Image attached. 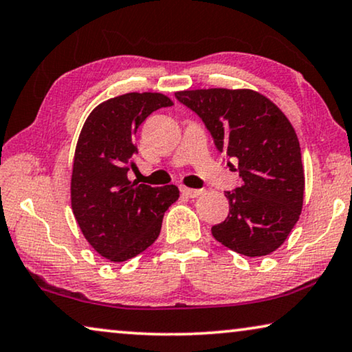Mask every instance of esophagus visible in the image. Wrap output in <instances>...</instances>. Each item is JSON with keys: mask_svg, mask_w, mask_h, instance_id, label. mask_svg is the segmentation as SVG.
I'll return each instance as SVG.
<instances>
[{"mask_svg": "<svg viewBox=\"0 0 352 352\" xmlns=\"http://www.w3.org/2000/svg\"><path fill=\"white\" fill-rule=\"evenodd\" d=\"M181 192L188 198H197V197H200V195H203V193H205L203 188H188V187H181Z\"/></svg>", "mask_w": 352, "mask_h": 352, "instance_id": "esophagus-1", "label": "esophagus"}]
</instances>
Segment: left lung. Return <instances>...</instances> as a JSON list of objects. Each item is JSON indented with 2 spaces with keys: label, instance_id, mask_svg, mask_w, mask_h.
Returning <instances> with one entry per match:
<instances>
[{
  "label": "left lung",
  "instance_id": "left-lung-1",
  "mask_svg": "<svg viewBox=\"0 0 352 352\" xmlns=\"http://www.w3.org/2000/svg\"><path fill=\"white\" fill-rule=\"evenodd\" d=\"M214 140L238 162L241 186L226 192L230 211L211 228L223 246L246 257L268 256L281 246L303 206L305 173L300 142L281 109L249 89L176 91Z\"/></svg>",
  "mask_w": 352,
  "mask_h": 352
}]
</instances>
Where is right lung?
<instances>
[{"mask_svg":"<svg viewBox=\"0 0 352 352\" xmlns=\"http://www.w3.org/2000/svg\"><path fill=\"white\" fill-rule=\"evenodd\" d=\"M173 106L162 94H125L96 106L76 144L71 208L80 232L101 257L125 262L160 235L164 214L179 198L176 186L131 182L135 135L160 108Z\"/></svg>","mask_w":352,"mask_h":352,"instance_id":"obj_1","label":"right lung"}]
</instances>
